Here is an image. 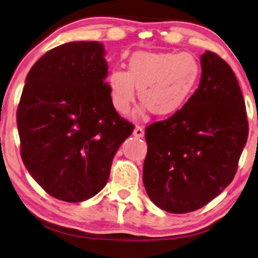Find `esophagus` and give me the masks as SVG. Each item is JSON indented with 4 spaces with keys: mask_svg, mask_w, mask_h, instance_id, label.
I'll use <instances>...</instances> for the list:
<instances>
[{
    "mask_svg": "<svg viewBox=\"0 0 258 258\" xmlns=\"http://www.w3.org/2000/svg\"><path fill=\"white\" fill-rule=\"evenodd\" d=\"M133 134H134L135 138H144V135H145V130L142 129V126L136 125V126H135V129H134V133H133Z\"/></svg>",
    "mask_w": 258,
    "mask_h": 258,
    "instance_id": "34e87169",
    "label": "esophagus"
}]
</instances>
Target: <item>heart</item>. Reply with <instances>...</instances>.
<instances>
[{
	"label": "heart",
	"instance_id": "obj_1",
	"mask_svg": "<svg viewBox=\"0 0 258 258\" xmlns=\"http://www.w3.org/2000/svg\"><path fill=\"white\" fill-rule=\"evenodd\" d=\"M200 64L190 53L139 51L132 56L129 69L116 68L109 76L113 106L126 113L139 88L140 101L154 116L166 117L185 105L200 78Z\"/></svg>",
	"mask_w": 258,
	"mask_h": 258
}]
</instances>
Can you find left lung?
I'll list each match as a JSON object with an SVG mask.
<instances>
[{
  "instance_id": "obj_1",
  "label": "left lung",
  "mask_w": 258,
  "mask_h": 258,
  "mask_svg": "<svg viewBox=\"0 0 258 258\" xmlns=\"http://www.w3.org/2000/svg\"><path fill=\"white\" fill-rule=\"evenodd\" d=\"M201 69L199 88L185 105L145 134L146 191L155 206L174 214L202 208L232 182L249 134L231 67L206 51Z\"/></svg>"
}]
</instances>
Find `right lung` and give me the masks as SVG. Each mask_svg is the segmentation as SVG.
Instances as JSON below:
<instances>
[{"mask_svg": "<svg viewBox=\"0 0 258 258\" xmlns=\"http://www.w3.org/2000/svg\"><path fill=\"white\" fill-rule=\"evenodd\" d=\"M104 55L99 41L53 47L28 72L18 106L22 161L66 202L86 201L106 185L114 154L134 130L114 110Z\"/></svg>", "mask_w": 258, "mask_h": 258, "instance_id": "1", "label": "right lung"}]
</instances>
